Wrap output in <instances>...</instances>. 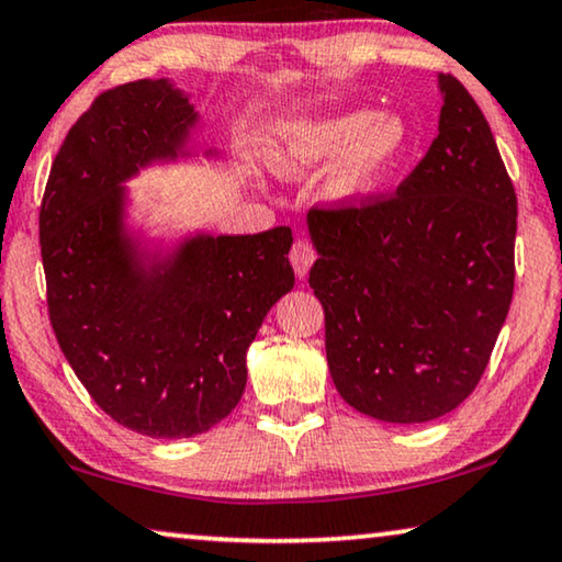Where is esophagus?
Returning a JSON list of instances; mask_svg holds the SVG:
<instances>
[{"instance_id": "34e87169", "label": "esophagus", "mask_w": 562, "mask_h": 562, "mask_svg": "<svg viewBox=\"0 0 562 562\" xmlns=\"http://www.w3.org/2000/svg\"><path fill=\"white\" fill-rule=\"evenodd\" d=\"M290 262H292V270H295L300 280L307 278L310 267H313V262H315L313 245H310V241H305V239H297L290 249Z\"/></svg>"}]
</instances>
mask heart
<instances>
[{
	"instance_id": "obj_1",
	"label": "heart",
	"mask_w": 562,
	"mask_h": 562,
	"mask_svg": "<svg viewBox=\"0 0 562 562\" xmlns=\"http://www.w3.org/2000/svg\"><path fill=\"white\" fill-rule=\"evenodd\" d=\"M408 146L412 131L404 115L356 108L288 125L270 150V166L284 179H305L333 162L325 196L335 204H358L396 176Z\"/></svg>"
}]
</instances>
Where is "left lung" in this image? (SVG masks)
I'll return each mask as SVG.
<instances>
[{
	"label": "left lung",
	"instance_id": "8db88e82",
	"mask_svg": "<svg viewBox=\"0 0 562 562\" xmlns=\"http://www.w3.org/2000/svg\"><path fill=\"white\" fill-rule=\"evenodd\" d=\"M439 136L396 196L307 214L333 383L389 424L454 412L513 303V181L462 82L439 75Z\"/></svg>",
	"mask_w": 562,
	"mask_h": 562
}]
</instances>
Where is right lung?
Wrapping results in <instances>:
<instances>
[{"label": "right lung", "instance_id": "obj_1", "mask_svg": "<svg viewBox=\"0 0 562 562\" xmlns=\"http://www.w3.org/2000/svg\"><path fill=\"white\" fill-rule=\"evenodd\" d=\"M199 121L169 78L108 90L67 133L40 209L49 323L67 363L108 416L154 439L196 437L232 414L247 348L295 284L290 227L169 241L133 220L125 181L196 158Z\"/></svg>", "mask_w": 562, "mask_h": 562}]
</instances>
